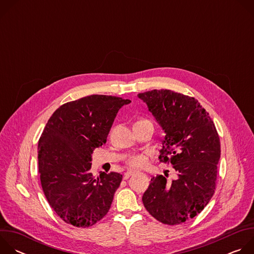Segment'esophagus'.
Returning a JSON list of instances; mask_svg holds the SVG:
<instances>
[{
	"label": "esophagus",
	"mask_w": 254,
	"mask_h": 254,
	"mask_svg": "<svg viewBox=\"0 0 254 254\" xmlns=\"http://www.w3.org/2000/svg\"><path fill=\"white\" fill-rule=\"evenodd\" d=\"M133 175H134L133 172H126L125 175H124V178L127 180V179H128L129 177H131V176H133Z\"/></svg>",
	"instance_id": "1"
}]
</instances>
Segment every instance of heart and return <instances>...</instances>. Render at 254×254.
Here are the masks:
<instances>
[{
    "label": "heart",
    "mask_w": 254,
    "mask_h": 254,
    "mask_svg": "<svg viewBox=\"0 0 254 254\" xmlns=\"http://www.w3.org/2000/svg\"><path fill=\"white\" fill-rule=\"evenodd\" d=\"M143 122H150V121H148L146 119H139L135 123H143ZM148 161H149V153L144 152L141 154H135V155L128 157L126 163H127V166L128 167V169L139 170L148 164Z\"/></svg>",
    "instance_id": "obj_1"
}]
</instances>
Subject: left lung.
Masks as SVG:
<instances>
[{"instance_id": "obj_1", "label": "left lung", "mask_w": 254, "mask_h": 254, "mask_svg": "<svg viewBox=\"0 0 254 254\" xmlns=\"http://www.w3.org/2000/svg\"><path fill=\"white\" fill-rule=\"evenodd\" d=\"M166 135L160 162L171 163L177 179L152 178L142 195L144 208L158 221L182 224L199 214L216 187L220 139L209 114L194 97L168 89L137 94Z\"/></svg>"}]
</instances>
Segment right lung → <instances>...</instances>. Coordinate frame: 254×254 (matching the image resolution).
Here are the masks:
<instances>
[{
	"mask_svg": "<svg viewBox=\"0 0 254 254\" xmlns=\"http://www.w3.org/2000/svg\"><path fill=\"white\" fill-rule=\"evenodd\" d=\"M129 99L93 94L64 103L49 119L38 142L45 197L67 224L89 227L111 208L123 175L89 172L91 154L106 142L114 121Z\"/></svg>",
	"mask_w": 254,
	"mask_h": 254,
	"instance_id": "add662e5",
	"label": "right lung"
}]
</instances>
